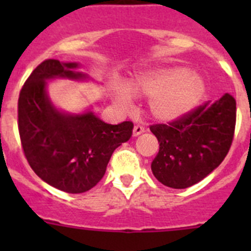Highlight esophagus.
Wrapping results in <instances>:
<instances>
[{
    "label": "esophagus",
    "instance_id": "34e87169",
    "mask_svg": "<svg viewBox=\"0 0 251 251\" xmlns=\"http://www.w3.org/2000/svg\"><path fill=\"white\" fill-rule=\"evenodd\" d=\"M143 132H145V128L142 127V126H138V124L134 126V128H133V136L134 137L139 136V134H142Z\"/></svg>",
    "mask_w": 251,
    "mask_h": 251
}]
</instances>
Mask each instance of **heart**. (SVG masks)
I'll return each mask as SVG.
<instances>
[{
  "instance_id": "1",
  "label": "heart",
  "mask_w": 251,
  "mask_h": 251,
  "mask_svg": "<svg viewBox=\"0 0 251 251\" xmlns=\"http://www.w3.org/2000/svg\"><path fill=\"white\" fill-rule=\"evenodd\" d=\"M124 88H114L112 98L122 109H129L132 98L146 97L153 119L163 123L183 118L196 108L205 95V83L182 65H162L146 69L129 77Z\"/></svg>"
}]
</instances>
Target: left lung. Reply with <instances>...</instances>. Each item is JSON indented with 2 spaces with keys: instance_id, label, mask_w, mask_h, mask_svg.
Returning <instances> with one entry per match:
<instances>
[{
  "instance_id": "left-lung-1",
  "label": "left lung",
  "mask_w": 251,
  "mask_h": 251,
  "mask_svg": "<svg viewBox=\"0 0 251 251\" xmlns=\"http://www.w3.org/2000/svg\"><path fill=\"white\" fill-rule=\"evenodd\" d=\"M236 101L230 94L168 124H153L159 151L151 168L167 187L187 188L219 167L231 147Z\"/></svg>"
}]
</instances>
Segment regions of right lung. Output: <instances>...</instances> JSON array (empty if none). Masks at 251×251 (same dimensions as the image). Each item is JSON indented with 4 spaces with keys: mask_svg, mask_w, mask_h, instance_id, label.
<instances>
[{
    "mask_svg": "<svg viewBox=\"0 0 251 251\" xmlns=\"http://www.w3.org/2000/svg\"><path fill=\"white\" fill-rule=\"evenodd\" d=\"M77 63L48 59L31 73L19 97V132L30 167L40 178L68 194L89 191L103 178L115 148L132 137L133 123L108 124L92 110L72 114L51 103L52 79L86 80Z\"/></svg>",
    "mask_w": 251,
    "mask_h": 251,
    "instance_id": "obj_1",
    "label": "right lung"
}]
</instances>
